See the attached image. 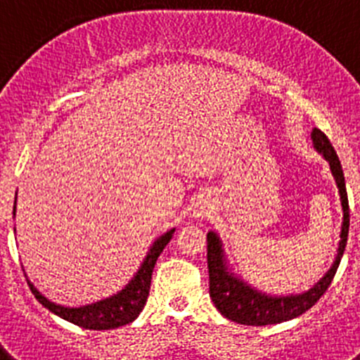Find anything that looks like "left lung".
<instances>
[{
  "instance_id": "1",
  "label": "left lung",
  "mask_w": 360,
  "mask_h": 360,
  "mask_svg": "<svg viewBox=\"0 0 360 360\" xmlns=\"http://www.w3.org/2000/svg\"><path fill=\"white\" fill-rule=\"evenodd\" d=\"M311 141L323 157L328 160L330 169H332L335 184L339 187L342 203V231L341 241H339V252H337L335 263L328 270V274L324 276L316 287L311 290L304 292L301 295H287V297H270V295L259 294L257 290L245 285L241 279L234 278L227 272V266L224 263V250L219 238L214 232L207 234V266H209V295L212 303L218 308L221 316L234 323L247 324V326H265V324H278L283 321H290L294 317L301 316L307 310H310L314 304L321 299V295L326 292L330 283L333 281L339 263H341L342 252H345L346 241H348V229H349V205L348 195H346L345 174H342L341 162L337 157L335 149L330 144L328 136L324 135L321 129H311Z\"/></svg>"
}]
</instances>
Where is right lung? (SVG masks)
I'll list each match as a JSON object with an SVG mask.
<instances>
[{"label": "right lung", "instance_id": "1", "mask_svg": "<svg viewBox=\"0 0 360 360\" xmlns=\"http://www.w3.org/2000/svg\"><path fill=\"white\" fill-rule=\"evenodd\" d=\"M173 232L174 229L169 232H165L164 236H160L155 241V245L151 247L148 256H146L144 263H142L141 270L136 272V276L131 279V283H129L128 287L124 288L122 292H119L117 295H111L110 299L98 301V303L95 304H88V307L82 308H66L61 307V304L52 303V301H49L44 295H41L32 283H28V287H30L32 294L36 295V299L44 308H49V310L53 311L56 316L63 317V319L70 321V323L73 324H77L81 328H119V326H124V324H129L131 321H135L136 317H139V314L142 311V308L146 307V301H148L149 295V287H151L153 269H155V263H157L158 256H160V252L164 250V247L169 243Z\"/></svg>", "mask_w": 360, "mask_h": 360}]
</instances>
